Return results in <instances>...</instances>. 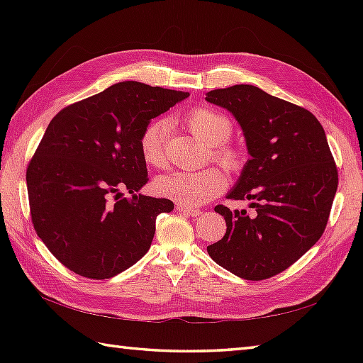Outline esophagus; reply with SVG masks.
Wrapping results in <instances>:
<instances>
[{
  "mask_svg": "<svg viewBox=\"0 0 363 363\" xmlns=\"http://www.w3.org/2000/svg\"><path fill=\"white\" fill-rule=\"evenodd\" d=\"M177 211L184 215H189V217H198V215H201V211L199 209H195V207H190V206H182V204L177 206Z\"/></svg>",
  "mask_w": 363,
  "mask_h": 363,
  "instance_id": "obj_1",
  "label": "esophagus"
}]
</instances>
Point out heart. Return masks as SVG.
<instances>
[{
    "instance_id": "obj_1",
    "label": "heart",
    "mask_w": 363,
    "mask_h": 363,
    "mask_svg": "<svg viewBox=\"0 0 363 363\" xmlns=\"http://www.w3.org/2000/svg\"><path fill=\"white\" fill-rule=\"evenodd\" d=\"M186 125L191 134L207 145H211L213 160L226 169H238L243 164V156L235 146L223 143L233 133V123L209 107H195L186 115ZM168 134V123L165 120H154L145 128L140 137V152L146 164L156 168L167 164L165 140ZM226 186V177L218 168L209 167L198 172H172L157 177L156 190L182 206H201L217 196Z\"/></svg>"
}]
</instances>
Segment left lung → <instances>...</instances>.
<instances>
[{"instance_id":"obj_1","label":"left lung","mask_w":363,"mask_h":363,"mask_svg":"<svg viewBox=\"0 0 363 363\" xmlns=\"http://www.w3.org/2000/svg\"><path fill=\"white\" fill-rule=\"evenodd\" d=\"M206 101L234 115L250 159L226 198L250 199L252 213L217 206L226 234L209 256L242 279L287 269L325 233L338 174L325 129L304 107L250 84L211 90Z\"/></svg>"}]
</instances>
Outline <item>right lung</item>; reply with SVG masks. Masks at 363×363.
Wrapping results in <instances>:
<instances>
[{
	"mask_svg": "<svg viewBox=\"0 0 363 363\" xmlns=\"http://www.w3.org/2000/svg\"><path fill=\"white\" fill-rule=\"evenodd\" d=\"M187 96L125 81L51 120L26 184L35 233L60 264L109 279L148 252L157 215L174 204L138 194L148 182L140 137L152 118Z\"/></svg>",
	"mask_w": 363,
	"mask_h": 363,
	"instance_id": "1",
	"label": "right lung"
}]
</instances>
